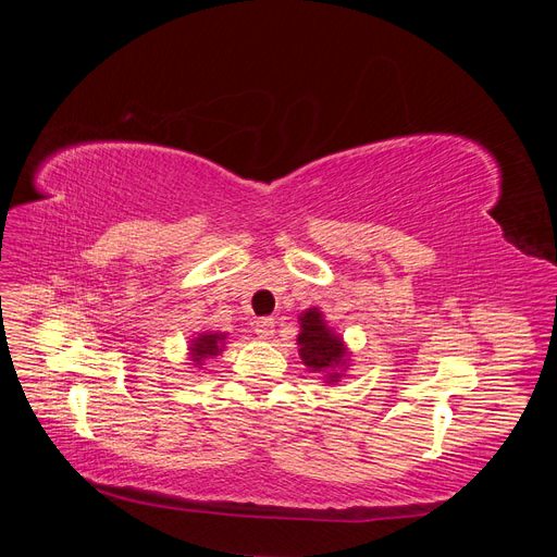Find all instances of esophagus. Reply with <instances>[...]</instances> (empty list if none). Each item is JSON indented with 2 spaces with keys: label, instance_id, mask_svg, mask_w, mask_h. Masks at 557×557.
<instances>
[{
  "label": "esophagus",
  "instance_id": "34e87169",
  "mask_svg": "<svg viewBox=\"0 0 557 557\" xmlns=\"http://www.w3.org/2000/svg\"><path fill=\"white\" fill-rule=\"evenodd\" d=\"M274 327H276L274 318H260V320H256V334L260 336V339H269V336L274 334Z\"/></svg>",
  "mask_w": 557,
  "mask_h": 557
}]
</instances>
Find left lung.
<instances>
[{
	"label": "left lung",
	"instance_id": "8db88e82",
	"mask_svg": "<svg viewBox=\"0 0 557 557\" xmlns=\"http://www.w3.org/2000/svg\"><path fill=\"white\" fill-rule=\"evenodd\" d=\"M299 358L305 367L313 374H323L327 385H336L350 364V350L344 342V336L330 327L325 313L318 307H311L299 313Z\"/></svg>",
	"mask_w": 557,
	"mask_h": 557
}]
</instances>
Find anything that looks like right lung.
Instances as JSON below:
<instances>
[{
    "label": "right lung",
    "instance_id": "1",
    "mask_svg": "<svg viewBox=\"0 0 557 557\" xmlns=\"http://www.w3.org/2000/svg\"><path fill=\"white\" fill-rule=\"evenodd\" d=\"M227 344V332H213V330H205L197 332L190 344H188V364H193L195 369H201L207 360L218 358L225 350Z\"/></svg>",
    "mask_w": 557,
    "mask_h": 557
}]
</instances>
